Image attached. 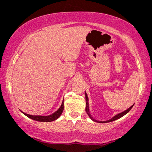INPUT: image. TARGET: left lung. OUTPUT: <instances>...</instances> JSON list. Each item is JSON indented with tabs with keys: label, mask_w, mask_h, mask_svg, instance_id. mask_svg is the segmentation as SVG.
<instances>
[{
	"label": "left lung",
	"mask_w": 152,
	"mask_h": 152,
	"mask_svg": "<svg viewBox=\"0 0 152 152\" xmlns=\"http://www.w3.org/2000/svg\"><path fill=\"white\" fill-rule=\"evenodd\" d=\"M85 97H86V109H85V111H86V113L88 114V117L90 118V119H91L93 120V122H99V123H107V122H113L114 121V120H116L118 119H119V118H122V116H124V115H126V113H128L129 111H130L131 109H132V108L133 107V106H134V104H133L132 107H130L129 109H126L125 111H122L121 112V113H119L118 114H116L115 115H114L113 118H111V119L110 120H106V121H99V120H96L95 119H94L93 118V117L92 116V115H91V111H90V109H89V102H88V95H87L86 94V92L85 91Z\"/></svg>",
	"instance_id": "8db88e82"
}]
</instances>
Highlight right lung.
<instances>
[{
	"label": "right lung",
	"mask_w": 152,
	"mask_h": 152,
	"mask_svg": "<svg viewBox=\"0 0 152 152\" xmlns=\"http://www.w3.org/2000/svg\"><path fill=\"white\" fill-rule=\"evenodd\" d=\"M64 100L62 101V103L60 107L58 109L57 111L54 112L53 113L50 114L49 115H30V114H27L24 112L21 111L25 115H26L27 117H28L30 119H32L34 120H36V121L39 122H52L54 121V120H56L58 119L60 116H61L62 112L64 111Z\"/></svg>",
	"instance_id": "obj_1"
}]
</instances>
